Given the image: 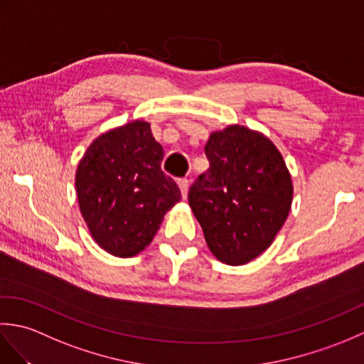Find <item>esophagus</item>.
I'll return each instance as SVG.
<instances>
[{
    "label": "esophagus",
    "mask_w": 364,
    "mask_h": 364,
    "mask_svg": "<svg viewBox=\"0 0 364 364\" xmlns=\"http://www.w3.org/2000/svg\"><path fill=\"white\" fill-rule=\"evenodd\" d=\"M178 186H180L183 198H186L188 192H189V180H186V178H181V180H178Z\"/></svg>",
    "instance_id": "esophagus-1"
}]
</instances>
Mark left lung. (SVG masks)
I'll use <instances>...</instances> for the list:
<instances>
[{"label":"left lung","instance_id":"1","mask_svg":"<svg viewBox=\"0 0 364 364\" xmlns=\"http://www.w3.org/2000/svg\"><path fill=\"white\" fill-rule=\"evenodd\" d=\"M210 168L189 189V206L215 258L241 266L274 242L292 203V180L274 142L230 125L205 145Z\"/></svg>","mask_w":364,"mask_h":364}]
</instances>
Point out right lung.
Instances as JSON below:
<instances>
[{"label": "right lung", "instance_id": "1", "mask_svg": "<svg viewBox=\"0 0 364 364\" xmlns=\"http://www.w3.org/2000/svg\"><path fill=\"white\" fill-rule=\"evenodd\" d=\"M164 150L149 122L134 120L98 136L81 158L75 184L94 241L129 258L149 245L181 192L161 170Z\"/></svg>", "mask_w": 364, "mask_h": 364}]
</instances>
